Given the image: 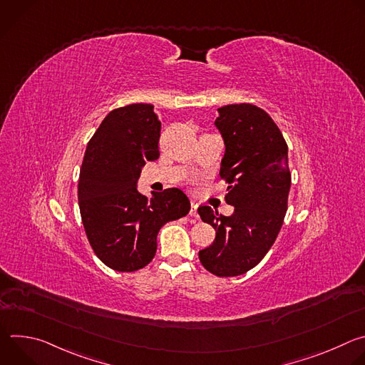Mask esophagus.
I'll list each match as a JSON object with an SVG mask.
<instances>
[{
    "label": "esophagus",
    "mask_w": 365,
    "mask_h": 365,
    "mask_svg": "<svg viewBox=\"0 0 365 365\" xmlns=\"http://www.w3.org/2000/svg\"><path fill=\"white\" fill-rule=\"evenodd\" d=\"M189 215L192 218H195V221L199 218V215H197V202H195V200L190 202V212H189Z\"/></svg>",
    "instance_id": "esophagus-1"
}]
</instances>
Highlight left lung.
Listing matches in <instances>:
<instances>
[{
  "mask_svg": "<svg viewBox=\"0 0 365 365\" xmlns=\"http://www.w3.org/2000/svg\"><path fill=\"white\" fill-rule=\"evenodd\" d=\"M215 125L225 154L220 176L228 183L231 217L199 206L203 222L217 231L214 244L199 251L202 266L218 277H234L255 267L274 244L287 211L292 183L287 143L262 108L231 103L218 108Z\"/></svg>",
  "mask_w": 365,
  "mask_h": 365,
  "instance_id": "8db88e82",
  "label": "left lung"
}]
</instances>
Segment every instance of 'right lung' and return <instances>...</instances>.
<instances>
[{"mask_svg": "<svg viewBox=\"0 0 365 365\" xmlns=\"http://www.w3.org/2000/svg\"><path fill=\"white\" fill-rule=\"evenodd\" d=\"M160 131L151 103H131L103 118L86 145L78 183L81 218L93 252L115 272L145 267L160 228L190 211L178 187L151 197L137 190L141 168L160 155Z\"/></svg>", "mask_w": 365, "mask_h": 365, "instance_id": "right-lung-1", "label": "right lung"}]
</instances>
